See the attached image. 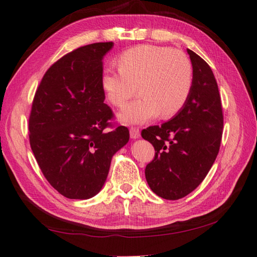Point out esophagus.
<instances>
[{"mask_svg":"<svg viewBox=\"0 0 257 257\" xmlns=\"http://www.w3.org/2000/svg\"><path fill=\"white\" fill-rule=\"evenodd\" d=\"M140 137V130L137 127H130V138L137 139Z\"/></svg>","mask_w":257,"mask_h":257,"instance_id":"34e87169","label":"esophagus"}]
</instances>
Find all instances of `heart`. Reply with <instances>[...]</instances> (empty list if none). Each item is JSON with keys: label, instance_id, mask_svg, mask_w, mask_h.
<instances>
[{"label": "heart", "instance_id": "1", "mask_svg": "<svg viewBox=\"0 0 257 257\" xmlns=\"http://www.w3.org/2000/svg\"><path fill=\"white\" fill-rule=\"evenodd\" d=\"M118 70H104L101 84L109 102L123 109L137 92L142 98L120 114L127 123H143L160 113L172 118L182 110L194 83V68L183 51L142 44L118 58Z\"/></svg>", "mask_w": 257, "mask_h": 257}]
</instances>
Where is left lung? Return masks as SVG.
Listing matches in <instances>:
<instances>
[{"instance_id": "1", "label": "left lung", "mask_w": 257, "mask_h": 257, "mask_svg": "<svg viewBox=\"0 0 257 257\" xmlns=\"http://www.w3.org/2000/svg\"><path fill=\"white\" fill-rule=\"evenodd\" d=\"M194 83L185 107L162 125H150L142 137L154 146L145 169L149 187L159 197L176 200L198 187L217 157L224 117L218 85L207 62L187 50Z\"/></svg>"}]
</instances>
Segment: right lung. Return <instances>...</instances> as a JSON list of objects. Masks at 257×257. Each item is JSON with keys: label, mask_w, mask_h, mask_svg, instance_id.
Here are the masks:
<instances>
[{"label": "right lung", "mask_w": 257, "mask_h": 257, "mask_svg": "<svg viewBox=\"0 0 257 257\" xmlns=\"http://www.w3.org/2000/svg\"><path fill=\"white\" fill-rule=\"evenodd\" d=\"M112 42L84 45L44 73L29 117L30 146L44 177L70 199L97 195L129 130L104 101L102 58Z\"/></svg>", "instance_id": "1"}]
</instances>
